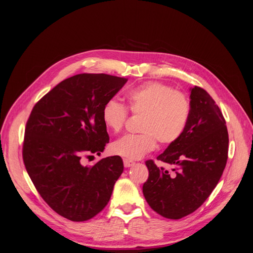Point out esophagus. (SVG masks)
<instances>
[{
    "label": "esophagus",
    "mask_w": 253,
    "mask_h": 253,
    "mask_svg": "<svg viewBox=\"0 0 253 253\" xmlns=\"http://www.w3.org/2000/svg\"><path fill=\"white\" fill-rule=\"evenodd\" d=\"M124 165H125V167H126V168H129V167L134 166V165H135V163H134V162H132V160H129V159L125 158V159H124Z\"/></svg>",
    "instance_id": "34e87169"
}]
</instances>
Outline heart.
Returning a JSON list of instances; mask_svg holds the SVG:
<instances>
[{"instance_id":"1","label":"heart","mask_w":253,"mask_h":253,"mask_svg":"<svg viewBox=\"0 0 253 253\" xmlns=\"http://www.w3.org/2000/svg\"><path fill=\"white\" fill-rule=\"evenodd\" d=\"M128 108L142 115L140 134H126L110 145L112 154L129 160L140 159L155 149L157 140L164 144L177 141L188 126L191 104L188 97L172 86L150 82L127 91ZM128 110L116 99H110L102 108V120L111 131L118 133L125 126Z\"/></svg>"}]
</instances>
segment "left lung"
Returning <instances> with one entry per match:
<instances>
[{"mask_svg": "<svg viewBox=\"0 0 253 253\" xmlns=\"http://www.w3.org/2000/svg\"><path fill=\"white\" fill-rule=\"evenodd\" d=\"M191 115L180 138L157 160L174 166L173 174L147 160L149 177L142 192L151 208L166 218L193 213L210 196L223 175L229 137L225 118L212 97L198 86L190 88Z\"/></svg>", "mask_w": 253, "mask_h": 253, "instance_id": "1", "label": "left lung"}]
</instances>
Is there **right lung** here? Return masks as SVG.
<instances>
[{
	"label": "right lung",
	"mask_w": 253,
	"mask_h": 253,
	"mask_svg": "<svg viewBox=\"0 0 253 253\" xmlns=\"http://www.w3.org/2000/svg\"><path fill=\"white\" fill-rule=\"evenodd\" d=\"M126 81L105 74L73 76L42 97L29 115L23 162L45 203L67 219L84 221L101 212L124 172L120 156L94 166L83 165V158L100 155L109 142L102 108Z\"/></svg>",
	"instance_id": "right-lung-1"
}]
</instances>
